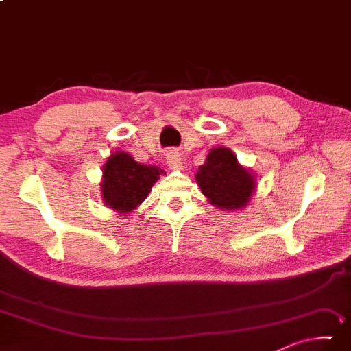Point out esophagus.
Instances as JSON below:
<instances>
[{
    "mask_svg": "<svg viewBox=\"0 0 351 351\" xmlns=\"http://www.w3.org/2000/svg\"><path fill=\"white\" fill-rule=\"evenodd\" d=\"M165 160H167V165L171 167V169H181L182 167V162H181L182 158L176 149H170V152L165 154Z\"/></svg>",
    "mask_w": 351,
    "mask_h": 351,
    "instance_id": "1",
    "label": "esophagus"
}]
</instances>
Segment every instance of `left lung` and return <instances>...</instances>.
Here are the masks:
<instances>
[{
    "label": "left lung",
    "mask_w": 351,
    "mask_h": 351,
    "mask_svg": "<svg viewBox=\"0 0 351 351\" xmlns=\"http://www.w3.org/2000/svg\"><path fill=\"white\" fill-rule=\"evenodd\" d=\"M195 180L210 204L225 210L245 208L256 187L252 171L243 169L236 154L225 147L210 149Z\"/></svg>",
    "instance_id": "obj_1"
}]
</instances>
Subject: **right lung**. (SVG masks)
Here are the masks:
<instances>
[{
    "label": "right lung",
    "mask_w": 351,
    "mask_h": 351,
    "mask_svg": "<svg viewBox=\"0 0 351 351\" xmlns=\"http://www.w3.org/2000/svg\"><path fill=\"white\" fill-rule=\"evenodd\" d=\"M162 173L165 171L159 167L138 164L125 152L110 154L103 167V202L120 214L131 213L147 198Z\"/></svg>",
    "instance_id": "right-lung-1"
}]
</instances>
